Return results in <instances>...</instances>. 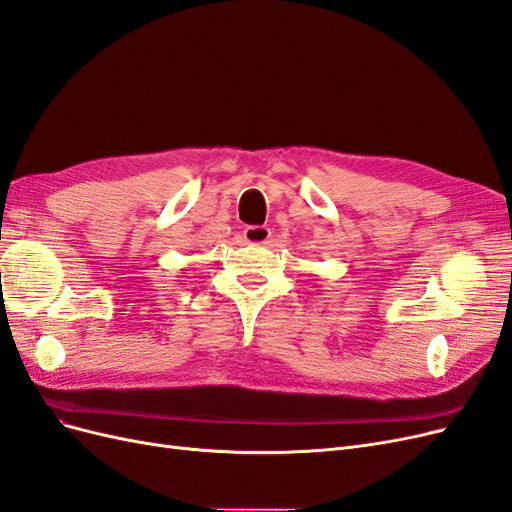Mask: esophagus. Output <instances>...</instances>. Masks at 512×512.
<instances>
[{"mask_svg": "<svg viewBox=\"0 0 512 512\" xmlns=\"http://www.w3.org/2000/svg\"><path fill=\"white\" fill-rule=\"evenodd\" d=\"M243 239L252 245H267L271 239V228L267 226H248L243 231Z\"/></svg>", "mask_w": 512, "mask_h": 512, "instance_id": "34e87169", "label": "esophagus"}]
</instances>
